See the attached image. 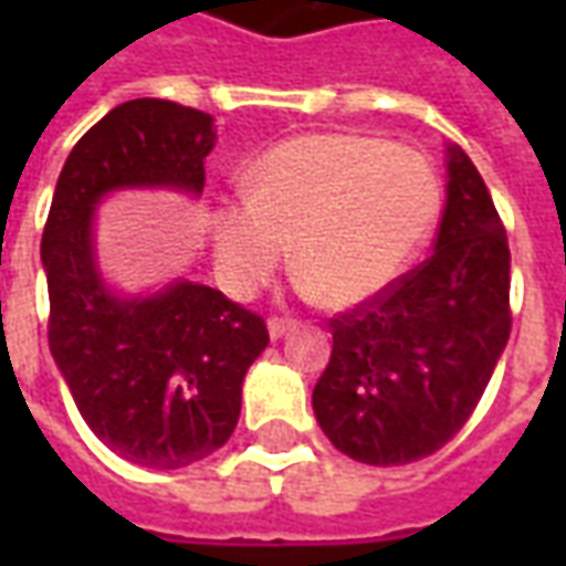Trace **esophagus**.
I'll return each instance as SVG.
<instances>
[{
	"mask_svg": "<svg viewBox=\"0 0 566 566\" xmlns=\"http://www.w3.org/2000/svg\"><path fill=\"white\" fill-rule=\"evenodd\" d=\"M291 331H294V321L270 318V336H272V339H284V336H287Z\"/></svg>",
	"mask_w": 566,
	"mask_h": 566,
	"instance_id": "34e87169",
	"label": "esophagus"
}]
</instances>
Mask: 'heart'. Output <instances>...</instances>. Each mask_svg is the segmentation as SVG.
Segmentation results:
<instances>
[{"instance_id":"1","label":"heart","mask_w":566,"mask_h":566,"mask_svg":"<svg viewBox=\"0 0 566 566\" xmlns=\"http://www.w3.org/2000/svg\"><path fill=\"white\" fill-rule=\"evenodd\" d=\"M437 214V172L418 150L357 133L296 136L248 169V199L214 214V260L227 291L248 296L294 242L303 291L355 308L409 270Z\"/></svg>"}]
</instances>
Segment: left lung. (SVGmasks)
I'll list each match as a JSON object with an SVG mask.
<instances>
[{
  "label": "left lung",
  "instance_id": "left-lung-1",
  "mask_svg": "<svg viewBox=\"0 0 566 566\" xmlns=\"http://www.w3.org/2000/svg\"><path fill=\"white\" fill-rule=\"evenodd\" d=\"M433 254L376 300L331 321V364L312 391L321 430L373 467L421 461L485 394L510 339V245L482 175L449 148Z\"/></svg>",
  "mask_w": 566,
  "mask_h": 566
}]
</instances>
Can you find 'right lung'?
Instances as JSON below:
<instances>
[{
  "label": "right lung",
  "mask_w": 566,
  "mask_h": 566,
  "mask_svg": "<svg viewBox=\"0 0 566 566\" xmlns=\"http://www.w3.org/2000/svg\"><path fill=\"white\" fill-rule=\"evenodd\" d=\"M214 120L169 99H129L69 154L42 233L48 343L81 418L120 458L178 470L230 439L248 367L270 345L258 312L197 282L120 296L96 266L93 211L127 187L199 197Z\"/></svg>",
  "instance_id": "add662e5"
}]
</instances>
